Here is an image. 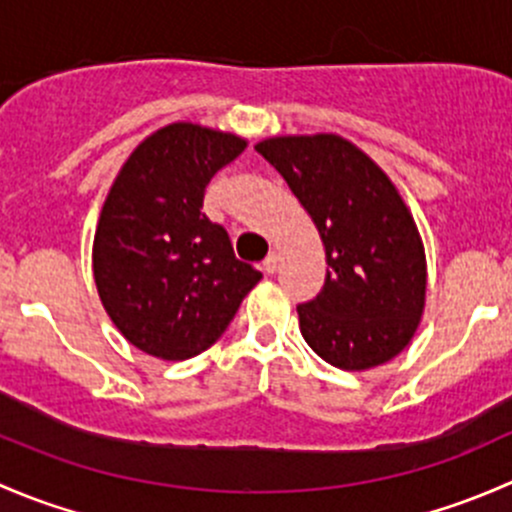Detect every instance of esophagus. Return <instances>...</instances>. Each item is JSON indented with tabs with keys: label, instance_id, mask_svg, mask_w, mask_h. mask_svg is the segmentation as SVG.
I'll return each instance as SVG.
<instances>
[{
	"label": "esophagus",
	"instance_id": "esophagus-1",
	"mask_svg": "<svg viewBox=\"0 0 512 512\" xmlns=\"http://www.w3.org/2000/svg\"><path fill=\"white\" fill-rule=\"evenodd\" d=\"M277 267H280V255H277V252H270V255L265 257V262H262V270H265L267 275H275Z\"/></svg>",
	"mask_w": 512,
	"mask_h": 512
}]
</instances>
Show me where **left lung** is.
<instances>
[{
	"label": "left lung",
	"instance_id": "8db88e82",
	"mask_svg": "<svg viewBox=\"0 0 512 512\" xmlns=\"http://www.w3.org/2000/svg\"><path fill=\"white\" fill-rule=\"evenodd\" d=\"M322 235V292L299 304V329L347 371L386 364L414 337L426 302V255L389 175L334 133L257 143Z\"/></svg>",
	"mask_w": 512,
	"mask_h": 512
}]
</instances>
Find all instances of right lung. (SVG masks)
<instances>
[{
	"label": "right lung",
	"mask_w": 512,
	"mask_h": 512,
	"mask_svg": "<svg viewBox=\"0 0 512 512\" xmlns=\"http://www.w3.org/2000/svg\"><path fill=\"white\" fill-rule=\"evenodd\" d=\"M247 143L170 123L123 163L94 237V280L118 332L141 352L183 361L213 347L260 272L203 213L210 178Z\"/></svg>",
	"instance_id": "1"
}]
</instances>
